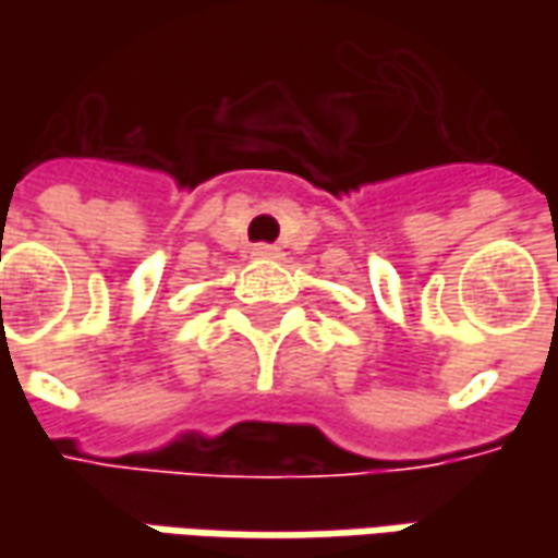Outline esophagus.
<instances>
[{
	"mask_svg": "<svg viewBox=\"0 0 558 558\" xmlns=\"http://www.w3.org/2000/svg\"><path fill=\"white\" fill-rule=\"evenodd\" d=\"M254 257H260V260H279L282 257V251L276 245H254V251H251Z\"/></svg>",
	"mask_w": 558,
	"mask_h": 558,
	"instance_id": "34e87169",
	"label": "esophagus"
}]
</instances>
